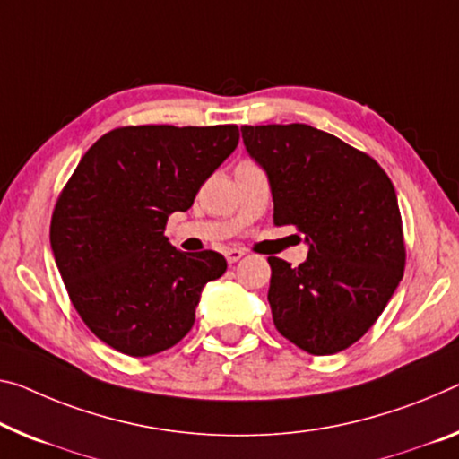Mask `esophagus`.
Instances as JSON below:
<instances>
[{"instance_id":"esophagus-1","label":"esophagus","mask_w":459,"mask_h":459,"mask_svg":"<svg viewBox=\"0 0 459 459\" xmlns=\"http://www.w3.org/2000/svg\"><path fill=\"white\" fill-rule=\"evenodd\" d=\"M244 250H238V248H230V250H225V258H228V263L230 264H234V263H238L239 258L244 256Z\"/></svg>"}]
</instances>
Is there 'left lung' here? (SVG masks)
Here are the masks:
<instances>
[{
	"mask_svg": "<svg viewBox=\"0 0 459 459\" xmlns=\"http://www.w3.org/2000/svg\"><path fill=\"white\" fill-rule=\"evenodd\" d=\"M242 139L269 176L274 225H295L309 246L295 269L269 256L274 326L312 355L349 349L404 274L392 180L368 153L309 125H246Z\"/></svg>",
	"mask_w": 459,
	"mask_h": 459,
	"instance_id": "obj_1",
	"label": "left lung"
}]
</instances>
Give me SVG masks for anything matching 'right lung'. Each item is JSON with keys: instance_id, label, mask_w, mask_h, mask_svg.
Here are the masks:
<instances>
[{"instance_id": "1", "label": "right lung", "mask_w": 459, "mask_h": 459, "mask_svg": "<svg viewBox=\"0 0 459 459\" xmlns=\"http://www.w3.org/2000/svg\"><path fill=\"white\" fill-rule=\"evenodd\" d=\"M238 141L236 125L118 126L80 160L53 211L51 248L77 314L108 347L150 357L193 328L203 287L228 263L176 250L164 230Z\"/></svg>"}]
</instances>
